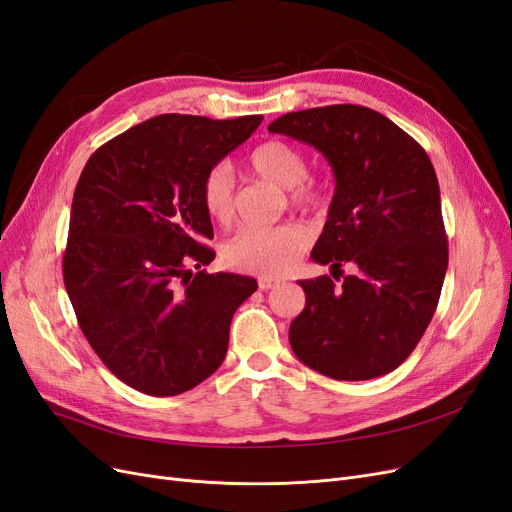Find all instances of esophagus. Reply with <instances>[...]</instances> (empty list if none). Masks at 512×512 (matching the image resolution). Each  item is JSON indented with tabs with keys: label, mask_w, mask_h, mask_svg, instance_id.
I'll return each mask as SVG.
<instances>
[{
	"label": "esophagus",
	"mask_w": 512,
	"mask_h": 512,
	"mask_svg": "<svg viewBox=\"0 0 512 512\" xmlns=\"http://www.w3.org/2000/svg\"><path fill=\"white\" fill-rule=\"evenodd\" d=\"M284 280H280V277H258V286L262 290H269V288H275L280 286Z\"/></svg>",
	"instance_id": "obj_1"
}]
</instances>
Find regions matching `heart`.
Listing matches in <instances>:
<instances>
[{"label": "heart", "mask_w": 512, "mask_h": 512, "mask_svg": "<svg viewBox=\"0 0 512 512\" xmlns=\"http://www.w3.org/2000/svg\"><path fill=\"white\" fill-rule=\"evenodd\" d=\"M250 168L256 175L288 190L290 203L301 209H316L322 203L318 185L307 181L305 153L288 141L260 143L250 153ZM200 200L211 220L228 226L235 218V175L226 162L215 164L200 185ZM312 243V232L299 222L271 228H245L224 245V260L232 269L260 277L286 275Z\"/></svg>", "instance_id": "heart-1"}]
</instances>
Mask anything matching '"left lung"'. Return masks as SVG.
Wrapping results in <instances>:
<instances>
[{"label": "left lung", "mask_w": 512, "mask_h": 512, "mask_svg": "<svg viewBox=\"0 0 512 512\" xmlns=\"http://www.w3.org/2000/svg\"><path fill=\"white\" fill-rule=\"evenodd\" d=\"M269 132L318 149L333 168L318 265L356 275L301 280L303 312L290 324L297 359L333 380H371L404 363L438 307L448 267L440 185L425 149L367 106L286 113ZM337 280V277H335Z\"/></svg>", "instance_id": "obj_1"}]
</instances>
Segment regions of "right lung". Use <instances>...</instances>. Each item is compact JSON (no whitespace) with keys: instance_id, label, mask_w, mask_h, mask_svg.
Returning <instances> with one entry per match:
<instances>
[{"instance_id":"right-lung-1","label":"right lung","mask_w":512,"mask_h":512,"mask_svg":"<svg viewBox=\"0 0 512 512\" xmlns=\"http://www.w3.org/2000/svg\"><path fill=\"white\" fill-rule=\"evenodd\" d=\"M262 115H160L104 143L76 183L64 284L100 361L132 389L170 397L224 361L232 314L258 288L237 273H192L215 258L200 200L209 168Z\"/></svg>"}]
</instances>
